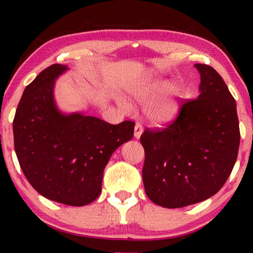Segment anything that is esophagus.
Masks as SVG:
<instances>
[{
	"instance_id": "obj_1",
	"label": "esophagus",
	"mask_w": 253,
	"mask_h": 253,
	"mask_svg": "<svg viewBox=\"0 0 253 253\" xmlns=\"http://www.w3.org/2000/svg\"><path fill=\"white\" fill-rule=\"evenodd\" d=\"M144 131V127L141 126L140 123H136V126H134V137L137 138V139H139L141 133H143Z\"/></svg>"
}]
</instances>
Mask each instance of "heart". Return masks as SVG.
Returning <instances> with one entry per match:
<instances>
[{"instance_id":"obj_1","label":"heart","mask_w":253,"mask_h":253,"mask_svg":"<svg viewBox=\"0 0 253 253\" xmlns=\"http://www.w3.org/2000/svg\"><path fill=\"white\" fill-rule=\"evenodd\" d=\"M169 87V84L165 81H144L132 85L129 88L130 95L138 102H147L154 99L161 93H164ZM123 106H126V102H122ZM178 109V98L177 93L174 92L172 94L165 96L160 101L155 103L150 110V117L155 122L164 123L171 120L175 116Z\"/></svg>"}]
</instances>
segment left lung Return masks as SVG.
I'll return each instance as SVG.
<instances>
[{"label":"left lung","instance_id":"1","mask_svg":"<svg viewBox=\"0 0 253 253\" xmlns=\"http://www.w3.org/2000/svg\"><path fill=\"white\" fill-rule=\"evenodd\" d=\"M199 95L182 103L164 129L140 136L145 150L143 182L159 206L179 209L215 195L229 177L240 147L236 102L212 67L195 64Z\"/></svg>","mask_w":253,"mask_h":253}]
</instances>
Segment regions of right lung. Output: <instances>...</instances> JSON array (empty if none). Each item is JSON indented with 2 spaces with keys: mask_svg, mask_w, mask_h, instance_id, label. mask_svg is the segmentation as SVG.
<instances>
[{
  "mask_svg": "<svg viewBox=\"0 0 253 253\" xmlns=\"http://www.w3.org/2000/svg\"><path fill=\"white\" fill-rule=\"evenodd\" d=\"M67 70L53 64L26 86L13 119V141L24 175L41 196L85 206L101 193L103 169L114 152L132 138L134 123L114 126L81 113H61L54 84Z\"/></svg>",
  "mask_w": 253,
  "mask_h": 253,
  "instance_id": "right-lung-1",
  "label": "right lung"
}]
</instances>
